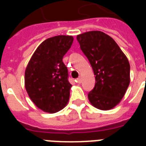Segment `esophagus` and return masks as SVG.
I'll use <instances>...</instances> for the list:
<instances>
[{
    "instance_id": "34e87169",
    "label": "esophagus",
    "mask_w": 146,
    "mask_h": 146,
    "mask_svg": "<svg viewBox=\"0 0 146 146\" xmlns=\"http://www.w3.org/2000/svg\"><path fill=\"white\" fill-rule=\"evenodd\" d=\"M76 82L78 83V84H80V83L82 82V78L80 76V77H78L77 79H76Z\"/></svg>"
}]
</instances>
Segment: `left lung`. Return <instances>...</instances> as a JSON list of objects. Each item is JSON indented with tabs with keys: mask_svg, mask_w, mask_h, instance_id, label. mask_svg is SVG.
<instances>
[{
	"mask_svg": "<svg viewBox=\"0 0 146 146\" xmlns=\"http://www.w3.org/2000/svg\"><path fill=\"white\" fill-rule=\"evenodd\" d=\"M76 39L95 75V88L88 95L89 101L98 110L113 109L121 101L130 84L127 58L115 40L101 31L86 32Z\"/></svg>",
	"mask_w": 146,
	"mask_h": 146,
	"instance_id": "left-lung-1",
	"label": "left lung"
}]
</instances>
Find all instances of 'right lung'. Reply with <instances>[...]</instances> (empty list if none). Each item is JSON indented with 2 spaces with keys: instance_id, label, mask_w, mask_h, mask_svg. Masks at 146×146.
<instances>
[{
  "instance_id": "obj_1",
  "label": "right lung",
  "mask_w": 146,
  "mask_h": 146,
  "mask_svg": "<svg viewBox=\"0 0 146 146\" xmlns=\"http://www.w3.org/2000/svg\"><path fill=\"white\" fill-rule=\"evenodd\" d=\"M73 41V36L65 35L45 40L27 65L25 88L32 102L44 112L57 113L68 103L72 85L62 58Z\"/></svg>"
}]
</instances>
